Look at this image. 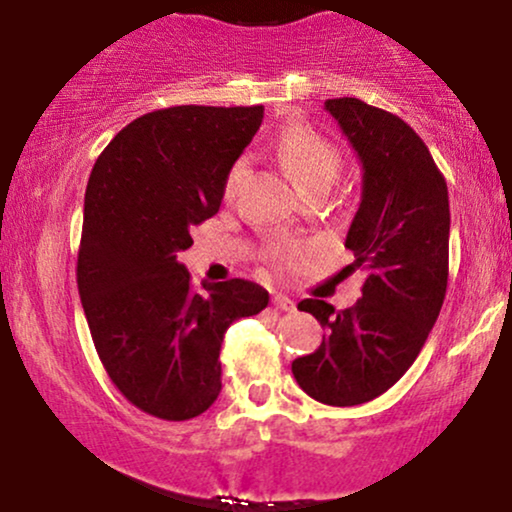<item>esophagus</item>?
<instances>
[{
    "label": "esophagus",
    "mask_w": 512,
    "mask_h": 512,
    "mask_svg": "<svg viewBox=\"0 0 512 512\" xmlns=\"http://www.w3.org/2000/svg\"><path fill=\"white\" fill-rule=\"evenodd\" d=\"M272 305L276 310H296V303H293L289 296H284V293H274Z\"/></svg>",
    "instance_id": "34e87169"
}]
</instances>
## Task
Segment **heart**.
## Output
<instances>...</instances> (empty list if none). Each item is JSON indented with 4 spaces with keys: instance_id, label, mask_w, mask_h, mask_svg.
<instances>
[{
    "instance_id": "heart-1",
    "label": "heart",
    "mask_w": 512,
    "mask_h": 512,
    "mask_svg": "<svg viewBox=\"0 0 512 512\" xmlns=\"http://www.w3.org/2000/svg\"><path fill=\"white\" fill-rule=\"evenodd\" d=\"M276 154H279L281 166L286 168V173L291 175L301 190L315 185H332L339 178V170H342V154L337 151V146L303 125L286 127L281 132V137L276 139ZM245 173H248V158L243 156L228 168L223 195H236ZM293 255H296L293 248H276L272 250V262L284 264L293 260Z\"/></svg>"
}]
</instances>
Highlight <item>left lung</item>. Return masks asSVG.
<instances>
[{
  "mask_svg": "<svg viewBox=\"0 0 512 512\" xmlns=\"http://www.w3.org/2000/svg\"><path fill=\"white\" fill-rule=\"evenodd\" d=\"M325 108L363 166L346 248L366 281L346 310L317 298L298 303L327 334L291 370L317 402L356 407L407 373L436 325L448 289L450 202L431 151L402 117L358 98H330Z\"/></svg>",
  "mask_w": 512,
  "mask_h": 512,
  "instance_id": "1",
  "label": "left lung"
}]
</instances>
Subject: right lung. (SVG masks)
<instances>
[{
	"label": "right lung",
	"mask_w": 512,
	"mask_h": 512,
	"mask_svg": "<svg viewBox=\"0 0 512 512\" xmlns=\"http://www.w3.org/2000/svg\"><path fill=\"white\" fill-rule=\"evenodd\" d=\"M262 117V105L154 110L115 134L88 178L76 260L88 330L113 385L156 419H195L214 404L223 334L269 303L245 279L197 291L178 262L192 228L219 211Z\"/></svg>",
	"instance_id": "1"
}]
</instances>
